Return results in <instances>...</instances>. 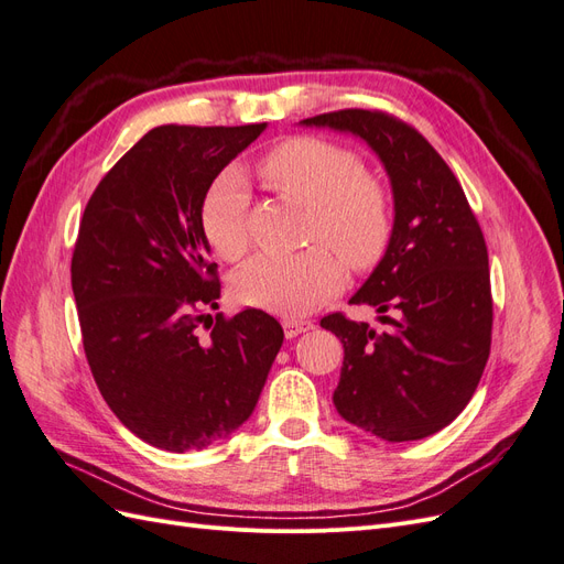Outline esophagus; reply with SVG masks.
Masks as SVG:
<instances>
[{
	"label": "esophagus",
	"instance_id": "esophagus-1",
	"mask_svg": "<svg viewBox=\"0 0 564 564\" xmlns=\"http://www.w3.org/2000/svg\"><path fill=\"white\" fill-rule=\"evenodd\" d=\"M282 327H284V336L286 338H296L299 334L311 332L315 324L311 319H284Z\"/></svg>",
	"mask_w": 564,
	"mask_h": 564
}]
</instances>
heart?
<instances>
[{
  "instance_id": "obj_1",
  "label": "heart",
  "mask_w": 564,
  "mask_h": 564,
  "mask_svg": "<svg viewBox=\"0 0 564 564\" xmlns=\"http://www.w3.org/2000/svg\"><path fill=\"white\" fill-rule=\"evenodd\" d=\"M261 176L282 195L308 207V242L329 243L355 270L381 259L390 237L388 195L362 174V164L350 150L296 135L268 152ZM247 214V181L230 169L209 187L199 214L204 237L220 259L237 261L245 256ZM328 248L315 245L294 256H259L237 272L235 296L275 315L315 311L346 284L344 263L337 250Z\"/></svg>"
}]
</instances>
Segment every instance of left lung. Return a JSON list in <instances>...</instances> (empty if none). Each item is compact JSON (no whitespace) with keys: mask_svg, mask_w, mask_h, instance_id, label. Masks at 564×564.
Returning a JSON list of instances; mask_svg holds the SVG:
<instances>
[{"mask_svg":"<svg viewBox=\"0 0 564 564\" xmlns=\"http://www.w3.org/2000/svg\"><path fill=\"white\" fill-rule=\"evenodd\" d=\"M299 124L365 141L386 169L395 212L383 259L350 299L377 308L388 329L340 313L319 322L344 344L336 412L388 442L429 437L464 412L489 357L482 230L447 162L400 119L338 110Z\"/></svg>","mask_w":564,"mask_h":564,"instance_id":"left-lung-1","label":"left lung"}]
</instances>
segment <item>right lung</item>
<instances>
[{
    "instance_id": "1",
    "label": "right lung",
    "mask_w": 564,
    "mask_h": 564,
    "mask_svg": "<svg viewBox=\"0 0 564 564\" xmlns=\"http://www.w3.org/2000/svg\"><path fill=\"white\" fill-rule=\"evenodd\" d=\"M265 127L152 129L84 209L70 268L84 352L115 416L158 449L199 452L240 429L284 340L263 311L204 313L220 282L202 202Z\"/></svg>"
}]
</instances>
